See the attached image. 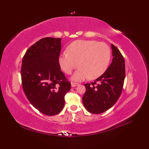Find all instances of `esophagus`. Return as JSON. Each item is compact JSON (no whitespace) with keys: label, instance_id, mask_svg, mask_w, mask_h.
Here are the masks:
<instances>
[{"label":"esophagus","instance_id":"obj_1","mask_svg":"<svg viewBox=\"0 0 149 149\" xmlns=\"http://www.w3.org/2000/svg\"><path fill=\"white\" fill-rule=\"evenodd\" d=\"M79 84V83H76L74 82H72L71 83V87H75V86H77Z\"/></svg>","mask_w":149,"mask_h":149}]
</instances>
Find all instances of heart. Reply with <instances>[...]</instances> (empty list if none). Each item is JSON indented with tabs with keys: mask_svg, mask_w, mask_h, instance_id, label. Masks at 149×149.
I'll return each mask as SVG.
<instances>
[{
	"mask_svg": "<svg viewBox=\"0 0 149 149\" xmlns=\"http://www.w3.org/2000/svg\"><path fill=\"white\" fill-rule=\"evenodd\" d=\"M67 50L59 56L60 66L65 73L70 74L79 66L72 77L78 81L98 78L104 73L111 59L109 47L96 40H76L68 47Z\"/></svg>",
	"mask_w": 149,
	"mask_h": 149,
	"instance_id": "1",
	"label": "heart"
}]
</instances>
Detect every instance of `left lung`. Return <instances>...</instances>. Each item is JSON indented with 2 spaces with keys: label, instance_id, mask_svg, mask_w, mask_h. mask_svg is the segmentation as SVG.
Returning <instances> with one entry per match:
<instances>
[{
  "label": "left lung",
  "instance_id": "8db88e82",
  "mask_svg": "<svg viewBox=\"0 0 149 149\" xmlns=\"http://www.w3.org/2000/svg\"><path fill=\"white\" fill-rule=\"evenodd\" d=\"M112 61L106 71L91 83L84 84L83 102L86 109L101 114L113 106L118 100L125 76L124 58L118 48L111 44Z\"/></svg>",
  "mask_w": 149,
  "mask_h": 149
}]
</instances>
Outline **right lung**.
I'll return each instance as SVG.
<instances>
[{"mask_svg":"<svg viewBox=\"0 0 149 149\" xmlns=\"http://www.w3.org/2000/svg\"><path fill=\"white\" fill-rule=\"evenodd\" d=\"M61 38L46 37L31 46L22 59V87L35 108L47 116L59 113L71 83L61 71Z\"/></svg>","mask_w":149,"mask_h":149,"instance_id":"obj_1","label":"right lung"}]
</instances>
